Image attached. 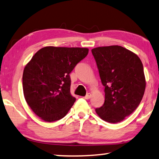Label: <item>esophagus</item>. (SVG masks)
<instances>
[{"label": "esophagus", "instance_id": "obj_1", "mask_svg": "<svg viewBox=\"0 0 159 159\" xmlns=\"http://www.w3.org/2000/svg\"><path fill=\"white\" fill-rule=\"evenodd\" d=\"M90 98H91V93H87L86 96H84V98H86V99H89Z\"/></svg>", "mask_w": 159, "mask_h": 159}]
</instances>
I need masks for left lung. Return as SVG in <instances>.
Returning <instances> with one entry per match:
<instances>
[{
  "label": "left lung",
  "mask_w": 159,
  "mask_h": 159,
  "mask_svg": "<svg viewBox=\"0 0 159 159\" xmlns=\"http://www.w3.org/2000/svg\"><path fill=\"white\" fill-rule=\"evenodd\" d=\"M104 86L105 101L96 108L101 119L118 123L136 109L146 88L143 67L138 56L120 46L91 50Z\"/></svg>",
  "instance_id": "left-lung-1"
}]
</instances>
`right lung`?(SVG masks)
I'll list each match as a JSON object with an SVG mask.
<instances>
[{
  "instance_id": "obj_1",
  "label": "right lung",
  "mask_w": 159,
  "mask_h": 159,
  "mask_svg": "<svg viewBox=\"0 0 159 159\" xmlns=\"http://www.w3.org/2000/svg\"><path fill=\"white\" fill-rule=\"evenodd\" d=\"M89 49L48 46L40 49L24 68L23 89L25 101L38 116L47 122L60 120L75 101L70 93L75 66Z\"/></svg>"
}]
</instances>
